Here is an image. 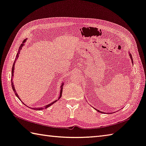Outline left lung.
I'll return each instance as SVG.
<instances>
[{"label":"left lung","instance_id":"left-lung-1","mask_svg":"<svg viewBox=\"0 0 146 146\" xmlns=\"http://www.w3.org/2000/svg\"><path fill=\"white\" fill-rule=\"evenodd\" d=\"M129 57H130V59H131V62L132 63H133V58H132V56H131V54H130L129 53ZM98 112H101V113H104L103 112H102V111H100L99 110H98V109H96Z\"/></svg>","mask_w":146,"mask_h":146}]
</instances>
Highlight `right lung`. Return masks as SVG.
<instances>
[{
  "mask_svg": "<svg viewBox=\"0 0 146 146\" xmlns=\"http://www.w3.org/2000/svg\"><path fill=\"white\" fill-rule=\"evenodd\" d=\"M27 41V39H24V41H23V43L21 44V45H20V48H19V49H18V53H17V56H16V59H15V62H14V64H13V68H12V71H11V86H12V88H13V91H14V92H15V95L16 96H17V98L19 100H21V99L20 98V97H19V96H18V94L17 93V91H16V90H15V86H14V85H13V73H14V70H15V63H16V60H17V59H18V56H19V54H20V51H21V50H22V47L25 45V42ZM64 86V83H62V84H61V86H60V94H59V98H58V100H59L60 98H61V96H62V86ZM57 100H55V101H54V102H52L51 103H50V104H48V105H45L44 106V107H40V108H32V109H33V110H43V109H44V108H47L48 107H50V106H51L52 105H53L54 104V103H55L57 102ZM21 102H22V101L21 100ZM23 103V102H22ZM23 104H24V103H23ZM25 106H27L25 104H24ZM30 108V107H29Z\"/></svg>",
  "mask_w": 146,
  "mask_h": 146,
  "instance_id": "add662e5",
  "label": "right lung"
}]
</instances>
